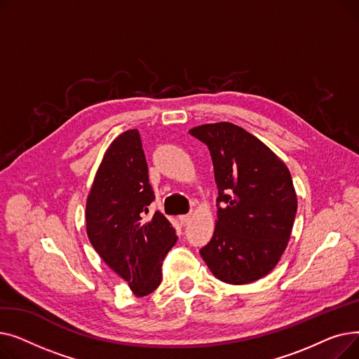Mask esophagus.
I'll return each mask as SVG.
<instances>
[{
	"label": "esophagus",
	"mask_w": 359,
	"mask_h": 359,
	"mask_svg": "<svg viewBox=\"0 0 359 359\" xmlns=\"http://www.w3.org/2000/svg\"><path fill=\"white\" fill-rule=\"evenodd\" d=\"M191 215H180L179 217V219H180V222L183 224V225H187V224H189L191 222Z\"/></svg>",
	"instance_id": "obj_1"
}]
</instances>
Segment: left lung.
Segmentation results:
<instances>
[{
	"label": "left lung",
	"instance_id": "1",
	"mask_svg": "<svg viewBox=\"0 0 359 359\" xmlns=\"http://www.w3.org/2000/svg\"><path fill=\"white\" fill-rule=\"evenodd\" d=\"M189 134L208 147L218 187L214 236L199 253L219 280L250 284L276 266L291 237L297 195L290 170L234 123H206Z\"/></svg>",
	"mask_w": 359,
	"mask_h": 359
}]
</instances>
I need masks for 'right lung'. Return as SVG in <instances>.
<instances>
[{
	"mask_svg": "<svg viewBox=\"0 0 359 359\" xmlns=\"http://www.w3.org/2000/svg\"><path fill=\"white\" fill-rule=\"evenodd\" d=\"M153 201L140 132L129 129L106 149L87 198L86 222L94 250L137 297L160 285L163 260L177 240L161 212L145 221Z\"/></svg>",
	"mask_w": 359,
	"mask_h": 359,
	"instance_id": "add662e5",
	"label": "right lung"
}]
</instances>
